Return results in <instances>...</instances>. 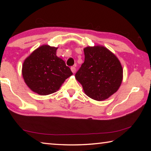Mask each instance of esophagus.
Instances as JSON below:
<instances>
[{
	"instance_id": "1",
	"label": "esophagus",
	"mask_w": 151,
	"mask_h": 151,
	"mask_svg": "<svg viewBox=\"0 0 151 151\" xmlns=\"http://www.w3.org/2000/svg\"><path fill=\"white\" fill-rule=\"evenodd\" d=\"M70 69H71V71H72L73 73H75V72H76V68L75 67H74V66H72V67L70 68Z\"/></svg>"
}]
</instances>
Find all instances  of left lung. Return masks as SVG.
Masks as SVG:
<instances>
[{"label": "left lung", "instance_id": "1", "mask_svg": "<svg viewBox=\"0 0 151 151\" xmlns=\"http://www.w3.org/2000/svg\"><path fill=\"white\" fill-rule=\"evenodd\" d=\"M85 62L75 78L85 94L94 100L107 99L118 91L122 81V68L115 55L102 46L84 48Z\"/></svg>", "mask_w": 151, "mask_h": 151}]
</instances>
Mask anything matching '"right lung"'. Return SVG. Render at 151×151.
<instances>
[{
    "label": "right lung",
    "instance_id": "add662e5",
    "mask_svg": "<svg viewBox=\"0 0 151 151\" xmlns=\"http://www.w3.org/2000/svg\"><path fill=\"white\" fill-rule=\"evenodd\" d=\"M57 48L42 45L24 60L22 74L30 89L40 95L54 93L73 75L70 68L57 56Z\"/></svg>",
    "mask_w": 151,
    "mask_h": 151
}]
</instances>
